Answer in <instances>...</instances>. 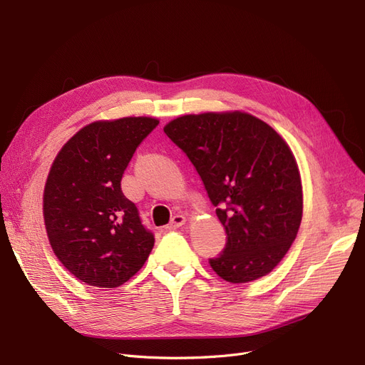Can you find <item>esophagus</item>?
<instances>
[{
	"label": "esophagus",
	"mask_w": 365,
	"mask_h": 365,
	"mask_svg": "<svg viewBox=\"0 0 365 365\" xmlns=\"http://www.w3.org/2000/svg\"><path fill=\"white\" fill-rule=\"evenodd\" d=\"M185 222H186V218L183 217V215H174L171 222L167 225V230H174V228H179V227H182Z\"/></svg>",
	"instance_id": "1"
}]
</instances>
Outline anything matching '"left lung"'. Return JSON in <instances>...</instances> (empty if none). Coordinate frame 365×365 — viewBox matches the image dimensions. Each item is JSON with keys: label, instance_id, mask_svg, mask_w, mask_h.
I'll use <instances>...</instances> for the list:
<instances>
[{"label": "left lung", "instance_id": "left-lung-1", "mask_svg": "<svg viewBox=\"0 0 365 365\" xmlns=\"http://www.w3.org/2000/svg\"><path fill=\"white\" fill-rule=\"evenodd\" d=\"M164 132L205 183L227 244L212 269L240 284L267 275L282 260L302 220V183L287 143L248 113L187 114Z\"/></svg>", "mask_w": 365, "mask_h": 365}]
</instances>
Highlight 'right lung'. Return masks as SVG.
<instances>
[{"mask_svg":"<svg viewBox=\"0 0 365 365\" xmlns=\"http://www.w3.org/2000/svg\"><path fill=\"white\" fill-rule=\"evenodd\" d=\"M158 125L152 117L93 121L52 162L43 192L48 239L61 264L86 284H125L155 245L120 182L137 147Z\"/></svg>","mask_w":365,"mask_h":365,"instance_id":"1","label":"right lung"}]
</instances>
